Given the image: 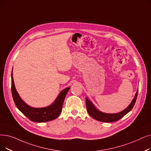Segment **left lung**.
Here are the masks:
<instances>
[{
	"instance_id": "obj_1",
	"label": "left lung",
	"mask_w": 151,
	"mask_h": 151,
	"mask_svg": "<svg viewBox=\"0 0 151 151\" xmlns=\"http://www.w3.org/2000/svg\"><path fill=\"white\" fill-rule=\"evenodd\" d=\"M137 93H138V89L137 90L134 97L132 100V102L130 103L129 106L122 112L117 113V114H107L101 112L98 109L96 108L94 106V104L92 103L87 97H86V108L88 114L93 118L94 119L102 122H114L117 120H119L123 116H124L126 114H127L129 111L132 110L133 108L134 104L136 102Z\"/></svg>"
}]
</instances>
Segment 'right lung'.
I'll return each instance as SVG.
<instances>
[{"mask_svg": "<svg viewBox=\"0 0 151 151\" xmlns=\"http://www.w3.org/2000/svg\"><path fill=\"white\" fill-rule=\"evenodd\" d=\"M12 71H13V70ZM11 78L12 94L16 106L19 110L28 118L31 121L38 123L47 122L57 119L60 115L62 110L63 103L65 96H66L70 87H68L62 90L56 98L55 102L52 104L50 106L42 108H34L28 106L19 97L15 86L12 72Z\"/></svg>", "mask_w": 151, "mask_h": 151, "instance_id": "1", "label": "right lung"}]
</instances>
